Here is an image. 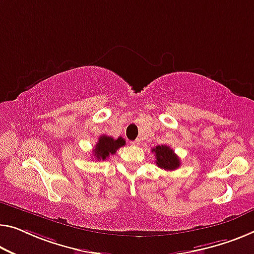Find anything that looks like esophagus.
Wrapping results in <instances>:
<instances>
[{
	"label": "esophagus",
	"instance_id": "1",
	"mask_svg": "<svg viewBox=\"0 0 254 254\" xmlns=\"http://www.w3.org/2000/svg\"><path fill=\"white\" fill-rule=\"evenodd\" d=\"M130 145H134V146H138L139 144H140V140L137 138V139H135V140H130Z\"/></svg>",
	"mask_w": 254,
	"mask_h": 254
}]
</instances>
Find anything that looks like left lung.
<instances>
[{
  "mask_svg": "<svg viewBox=\"0 0 254 254\" xmlns=\"http://www.w3.org/2000/svg\"><path fill=\"white\" fill-rule=\"evenodd\" d=\"M152 152L155 154V163L165 170H175L181 166V160L175 154L173 149L167 145H158Z\"/></svg>",
  "mask_w": 254,
  "mask_h": 254,
  "instance_id": "left-lung-1",
  "label": "left lung"
}]
</instances>
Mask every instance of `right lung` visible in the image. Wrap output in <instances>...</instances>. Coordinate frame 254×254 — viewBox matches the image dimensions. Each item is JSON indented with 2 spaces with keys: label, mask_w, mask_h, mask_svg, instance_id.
Returning a JSON list of instances; mask_svg holds the SVG:
<instances>
[{
  "label": "right lung",
  "mask_w": 254,
  "mask_h": 254,
  "mask_svg": "<svg viewBox=\"0 0 254 254\" xmlns=\"http://www.w3.org/2000/svg\"><path fill=\"white\" fill-rule=\"evenodd\" d=\"M126 144V140L123 137H118L117 139L112 138L111 136L101 135L99 142L93 150L94 157L96 160H107L111 154H115L117 150L124 146Z\"/></svg>",
  "instance_id": "add662e5"
}]
</instances>
